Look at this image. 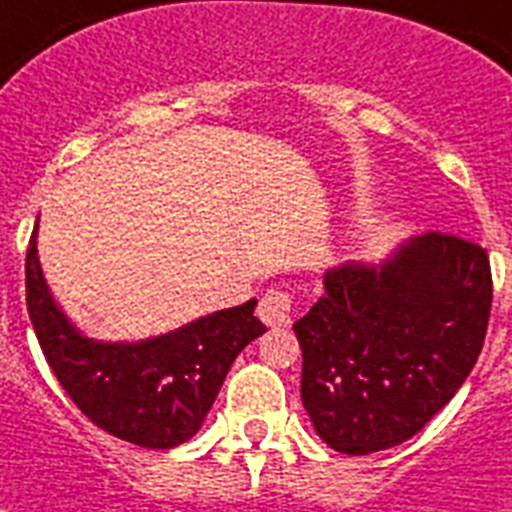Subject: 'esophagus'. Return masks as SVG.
I'll return each instance as SVG.
<instances>
[{
    "mask_svg": "<svg viewBox=\"0 0 512 512\" xmlns=\"http://www.w3.org/2000/svg\"><path fill=\"white\" fill-rule=\"evenodd\" d=\"M257 315L268 328H286L294 317V296L283 289L265 291L260 304H257Z\"/></svg>",
    "mask_w": 512,
    "mask_h": 512,
    "instance_id": "34e87169",
    "label": "esophagus"
}]
</instances>
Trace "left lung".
Returning <instances> with one entry per match:
<instances>
[{"label":"left lung","mask_w":512,"mask_h":512,"mask_svg":"<svg viewBox=\"0 0 512 512\" xmlns=\"http://www.w3.org/2000/svg\"><path fill=\"white\" fill-rule=\"evenodd\" d=\"M322 283L325 294L294 322L315 432L349 455L401 445L458 393L482 354L487 249L429 231L380 265L330 268Z\"/></svg>","instance_id":"8db88e82"}]
</instances>
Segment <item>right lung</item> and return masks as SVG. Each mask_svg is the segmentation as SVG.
I'll return each instance as SVG.
<instances>
[{
  "label": "right lung",
  "mask_w": 512,
  "mask_h": 512,
  "mask_svg": "<svg viewBox=\"0 0 512 512\" xmlns=\"http://www.w3.org/2000/svg\"><path fill=\"white\" fill-rule=\"evenodd\" d=\"M36 234L38 223L25 255V302L64 393L96 427L140 448L169 450L195 437L239 351L268 330L255 299L148 341H93L51 299Z\"/></svg>",
  "instance_id": "1"
}]
</instances>
